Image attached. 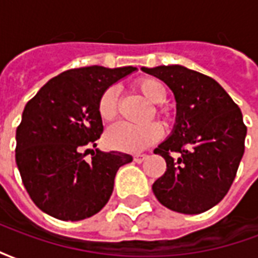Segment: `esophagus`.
I'll list each match as a JSON object with an SVG mask.
<instances>
[{
	"instance_id": "34e87169",
	"label": "esophagus",
	"mask_w": 258,
	"mask_h": 258,
	"mask_svg": "<svg viewBox=\"0 0 258 258\" xmlns=\"http://www.w3.org/2000/svg\"><path fill=\"white\" fill-rule=\"evenodd\" d=\"M146 157H148V156H146V155H135V156H134V162L140 164V163H142V162H144V160H145Z\"/></svg>"
}]
</instances>
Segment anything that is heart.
Returning a JSON list of instances; mask_svg holds the SVG:
<instances>
[{
    "mask_svg": "<svg viewBox=\"0 0 258 258\" xmlns=\"http://www.w3.org/2000/svg\"><path fill=\"white\" fill-rule=\"evenodd\" d=\"M137 88L144 94L146 99L152 103H162L166 98V90L160 81L155 79H141L137 81ZM118 109V88L109 87L99 98L98 113L103 121H110L117 116ZM163 130L157 123H149L145 125L121 123L114 124L106 134L107 145L116 151L125 153H140L145 151L162 138Z\"/></svg>",
    "mask_w": 258,
    "mask_h": 258,
    "instance_id": "1",
    "label": "heart"
}]
</instances>
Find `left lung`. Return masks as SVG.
Masks as SVG:
<instances>
[{
    "instance_id": "obj_1",
    "label": "left lung",
    "mask_w": 258,
    "mask_h": 258,
    "mask_svg": "<svg viewBox=\"0 0 258 258\" xmlns=\"http://www.w3.org/2000/svg\"><path fill=\"white\" fill-rule=\"evenodd\" d=\"M142 72L164 81L177 102L171 135L155 149L167 168L153 194L177 213L207 211L228 194L243 156L247 128L242 112L216 80L199 72L179 64Z\"/></svg>"
}]
</instances>
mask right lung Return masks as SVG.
<instances>
[{"label":"right lung","instance_id":"add662e5","mask_svg":"<svg viewBox=\"0 0 258 258\" xmlns=\"http://www.w3.org/2000/svg\"><path fill=\"white\" fill-rule=\"evenodd\" d=\"M137 68L70 69L48 81L25 106L16 128V164L36 206L62 221H80L106 205L114 177L133 156L95 148L103 133L98 102ZM91 153V162L84 157Z\"/></svg>","mask_w":258,"mask_h":258}]
</instances>
